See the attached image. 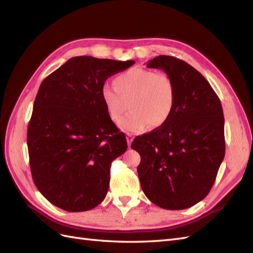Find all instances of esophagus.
<instances>
[{"instance_id":"obj_1","label":"esophagus","mask_w":253,"mask_h":253,"mask_svg":"<svg viewBox=\"0 0 253 253\" xmlns=\"http://www.w3.org/2000/svg\"><path fill=\"white\" fill-rule=\"evenodd\" d=\"M133 139H134V136H133L132 134H126V141H127V145H128V148L131 147V143H132Z\"/></svg>"}]
</instances>
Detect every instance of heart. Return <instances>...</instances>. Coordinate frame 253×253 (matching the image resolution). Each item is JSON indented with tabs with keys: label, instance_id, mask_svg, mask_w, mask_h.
<instances>
[{
	"label": "heart",
	"instance_id": "obj_1",
	"mask_svg": "<svg viewBox=\"0 0 253 253\" xmlns=\"http://www.w3.org/2000/svg\"><path fill=\"white\" fill-rule=\"evenodd\" d=\"M114 86L103 85L101 99L110 118L121 129L140 133L150 126L162 127L170 119L176 102V87L168 74L132 68L114 78Z\"/></svg>",
	"mask_w": 253,
	"mask_h": 253
}]
</instances>
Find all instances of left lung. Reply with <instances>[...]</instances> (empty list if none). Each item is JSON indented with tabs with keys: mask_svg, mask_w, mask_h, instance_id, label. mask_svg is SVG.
Returning <instances> with one entry per match:
<instances>
[{
	"mask_svg": "<svg viewBox=\"0 0 253 253\" xmlns=\"http://www.w3.org/2000/svg\"><path fill=\"white\" fill-rule=\"evenodd\" d=\"M173 79L176 102L162 127L137 136L131 148L143 193L156 206L181 210L208 195L225 157V119L219 98L194 67L171 56L149 61Z\"/></svg>",
	"mask_w": 253,
	"mask_h": 253,
	"instance_id": "1",
	"label": "left lung"
}]
</instances>
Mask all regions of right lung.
Returning <instances> with one entry per match:
<instances>
[{
  "mask_svg": "<svg viewBox=\"0 0 253 253\" xmlns=\"http://www.w3.org/2000/svg\"><path fill=\"white\" fill-rule=\"evenodd\" d=\"M134 63L74 57L41 83L27 128L29 165L36 187L58 208L87 211L106 196L111 164L127 143L109 116L101 88Z\"/></svg>",
  "mask_w": 253,
  "mask_h": 253,
  "instance_id": "obj_1",
  "label": "right lung"
}]
</instances>
